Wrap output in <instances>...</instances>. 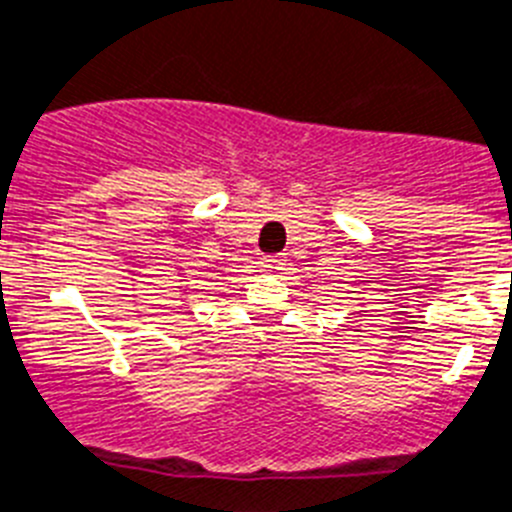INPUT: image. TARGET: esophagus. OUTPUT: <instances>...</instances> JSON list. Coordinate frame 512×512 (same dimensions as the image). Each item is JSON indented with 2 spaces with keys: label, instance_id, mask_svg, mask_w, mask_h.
<instances>
[{
  "label": "esophagus",
  "instance_id": "1",
  "mask_svg": "<svg viewBox=\"0 0 512 512\" xmlns=\"http://www.w3.org/2000/svg\"><path fill=\"white\" fill-rule=\"evenodd\" d=\"M283 265H285V257H280V255H270L262 260V267H265L267 273H280V270H283Z\"/></svg>",
  "mask_w": 512,
  "mask_h": 512
}]
</instances>
